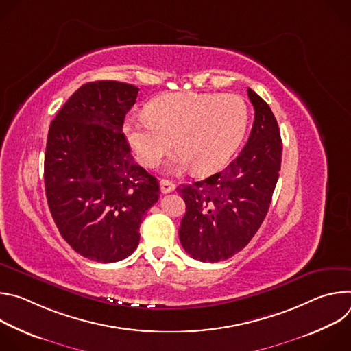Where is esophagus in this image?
<instances>
[{"instance_id": "esophagus-1", "label": "esophagus", "mask_w": 351, "mask_h": 351, "mask_svg": "<svg viewBox=\"0 0 351 351\" xmlns=\"http://www.w3.org/2000/svg\"><path fill=\"white\" fill-rule=\"evenodd\" d=\"M160 187H161V193H164V194L171 193V191H173V190L176 189L175 183L171 182V180H168V179H162V180L160 182Z\"/></svg>"}]
</instances>
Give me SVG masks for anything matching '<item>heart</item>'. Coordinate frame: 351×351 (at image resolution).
I'll return each instance as SVG.
<instances>
[{
	"label": "heart",
	"mask_w": 351,
	"mask_h": 351,
	"mask_svg": "<svg viewBox=\"0 0 351 351\" xmlns=\"http://www.w3.org/2000/svg\"><path fill=\"white\" fill-rule=\"evenodd\" d=\"M145 114L123 122L125 138L137 161L156 167L175 143L178 152L167 168L180 171L191 165L198 175L219 169L239 147L248 125L247 104L236 94H165L149 101Z\"/></svg>",
	"instance_id": "b5f03b06"
}]
</instances>
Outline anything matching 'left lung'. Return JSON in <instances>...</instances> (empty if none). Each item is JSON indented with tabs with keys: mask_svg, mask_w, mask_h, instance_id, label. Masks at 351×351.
Listing matches in <instances>:
<instances>
[{
	"mask_svg": "<svg viewBox=\"0 0 351 351\" xmlns=\"http://www.w3.org/2000/svg\"><path fill=\"white\" fill-rule=\"evenodd\" d=\"M254 107L252 133L240 154L221 172L178 191L186 203L179 239L190 257L218 263L228 260L260 229L279 178L282 140L269 106L247 88Z\"/></svg>",
	"mask_w": 351,
	"mask_h": 351,
	"instance_id": "1",
	"label": "left lung"
}]
</instances>
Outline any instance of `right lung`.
Listing matches in <instances>:
<instances>
[{
	"label": "right lung",
	"instance_id": "obj_1",
	"mask_svg": "<svg viewBox=\"0 0 351 351\" xmlns=\"http://www.w3.org/2000/svg\"><path fill=\"white\" fill-rule=\"evenodd\" d=\"M133 84L98 80L79 87L49 125L44 154L47 203L65 241L80 256L117 263L138 245L158 180L134 162L122 132L136 103Z\"/></svg>",
	"mask_w": 351,
	"mask_h": 351
}]
</instances>
